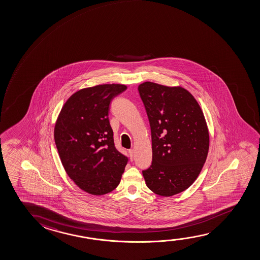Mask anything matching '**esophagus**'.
<instances>
[{
    "label": "esophagus",
    "mask_w": 260,
    "mask_h": 260,
    "mask_svg": "<svg viewBox=\"0 0 260 260\" xmlns=\"http://www.w3.org/2000/svg\"><path fill=\"white\" fill-rule=\"evenodd\" d=\"M128 154H129L131 159H132V160H133V158H134V150H133V149H131V150H128Z\"/></svg>",
    "instance_id": "obj_1"
}]
</instances>
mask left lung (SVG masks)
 <instances>
[{"instance_id": "left-lung-1", "label": "left lung", "mask_w": 260, "mask_h": 260, "mask_svg": "<svg viewBox=\"0 0 260 260\" xmlns=\"http://www.w3.org/2000/svg\"><path fill=\"white\" fill-rule=\"evenodd\" d=\"M149 120L153 161L143 171L147 188L172 197L189 188L200 175L209 149V132L199 103L184 87L140 84Z\"/></svg>"}]
</instances>
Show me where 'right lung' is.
Instances as JSON below:
<instances>
[{"label": "right lung", "mask_w": 260, "mask_h": 260, "mask_svg": "<svg viewBox=\"0 0 260 260\" xmlns=\"http://www.w3.org/2000/svg\"><path fill=\"white\" fill-rule=\"evenodd\" d=\"M127 89L122 84L85 87L65 102L54 126V141L69 177L94 196L113 191L128 158L117 150L108 113L113 98Z\"/></svg>", "instance_id": "right-lung-1"}]
</instances>
